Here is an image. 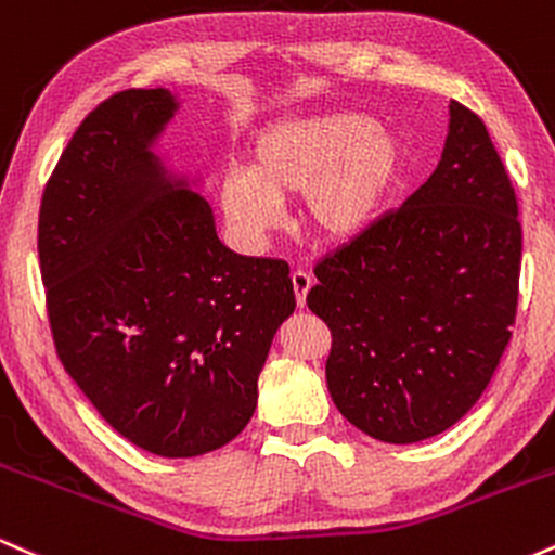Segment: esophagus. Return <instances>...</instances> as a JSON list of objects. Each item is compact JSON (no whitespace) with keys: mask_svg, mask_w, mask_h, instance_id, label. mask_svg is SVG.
Segmentation results:
<instances>
[{"mask_svg":"<svg viewBox=\"0 0 555 555\" xmlns=\"http://www.w3.org/2000/svg\"><path fill=\"white\" fill-rule=\"evenodd\" d=\"M292 286H295V299H297V305H299V308H302L305 299H308L310 286H313V279H310V273L295 271V273H292Z\"/></svg>","mask_w":555,"mask_h":555,"instance_id":"1","label":"esophagus"}]
</instances>
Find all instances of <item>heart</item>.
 Segmentation results:
<instances>
[{"instance_id":"heart-1","label":"heart","mask_w":555,"mask_h":555,"mask_svg":"<svg viewBox=\"0 0 555 555\" xmlns=\"http://www.w3.org/2000/svg\"><path fill=\"white\" fill-rule=\"evenodd\" d=\"M401 169L397 138L354 112L273 122L253 145L250 171L221 180V208L247 240L282 221V203L302 197L305 224L318 240H360L384 216Z\"/></svg>"}]
</instances>
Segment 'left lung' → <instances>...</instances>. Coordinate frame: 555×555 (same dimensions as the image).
Listing matches in <instances>:
<instances>
[{"label":"left lung","mask_w":555,"mask_h":555,"mask_svg":"<svg viewBox=\"0 0 555 555\" xmlns=\"http://www.w3.org/2000/svg\"><path fill=\"white\" fill-rule=\"evenodd\" d=\"M428 182L371 232L318 260L308 308L326 321V384L354 428L386 443L467 415L512 339L517 195L486 125L460 101Z\"/></svg>","instance_id":"obj_1"}]
</instances>
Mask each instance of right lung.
Masks as SVG:
<instances>
[{"mask_svg":"<svg viewBox=\"0 0 555 555\" xmlns=\"http://www.w3.org/2000/svg\"><path fill=\"white\" fill-rule=\"evenodd\" d=\"M175 109L167 88L101 101L38 211L62 365L119 436L169 460L221 449L250 423L271 339L295 310L289 266L221 245L206 197L151 151Z\"/></svg>","mask_w":555,"mask_h":555,"instance_id":"1","label":"right lung"}]
</instances>
